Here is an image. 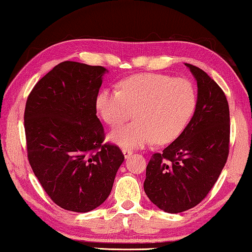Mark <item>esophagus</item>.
Segmentation results:
<instances>
[{
  "label": "esophagus",
  "mask_w": 252,
  "mask_h": 252,
  "mask_svg": "<svg viewBox=\"0 0 252 252\" xmlns=\"http://www.w3.org/2000/svg\"><path fill=\"white\" fill-rule=\"evenodd\" d=\"M122 151H123V155H125V157H126V158H129L130 156L133 154V151H132V150H130V149H123Z\"/></svg>",
  "instance_id": "obj_1"
}]
</instances>
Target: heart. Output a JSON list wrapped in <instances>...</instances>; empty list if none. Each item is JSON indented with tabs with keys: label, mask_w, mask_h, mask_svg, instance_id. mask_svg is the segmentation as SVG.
I'll return each instance as SVG.
<instances>
[{
	"label": "heart",
	"mask_w": 252,
	"mask_h": 252,
	"mask_svg": "<svg viewBox=\"0 0 252 252\" xmlns=\"http://www.w3.org/2000/svg\"><path fill=\"white\" fill-rule=\"evenodd\" d=\"M95 106L103 121L111 126L121 125L132 115L137 119L112 131V141L132 148L154 140L167 143L175 140L189 122L196 106V91L185 78L135 74L120 83V91L99 92Z\"/></svg>",
	"instance_id": "heart-1"
}]
</instances>
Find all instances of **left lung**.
<instances>
[{
    "label": "left lung",
    "instance_id": "8db88e82",
    "mask_svg": "<svg viewBox=\"0 0 252 252\" xmlns=\"http://www.w3.org/2000/svg\"><path fill=\"white\" fill-rule=\"evenodd\" d=\"M197 82L194 115L161 153L151 156L143 189L168 213L199 204L217 183L230 148V111L224 92L204 70L185 63Z\"/></svg>",
    "mask_w": 252,
    "mask_h": 252
}]
</instances>
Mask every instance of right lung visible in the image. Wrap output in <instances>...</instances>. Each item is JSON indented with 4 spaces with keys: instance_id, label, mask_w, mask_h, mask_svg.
Masks as SVG:
<instances>
[{
    "instance_id": "1",
    "label": "right lung",
    "mask_w": 252,
    "mask_h": 252,
    "mask_svg": "<svg viewBox=\"0 0 252 252\" xmlns=\"http://www.w3.org/2000/svg\"><path fill=\"white\" fill-rule=\"evenodd\" d=\"M106 69L63 62L35 84L25 110L28 160L48 196L62 209L90 212L113 187L125 155L103 143L95 99Z\"/></svg>"
}]
</instances>
